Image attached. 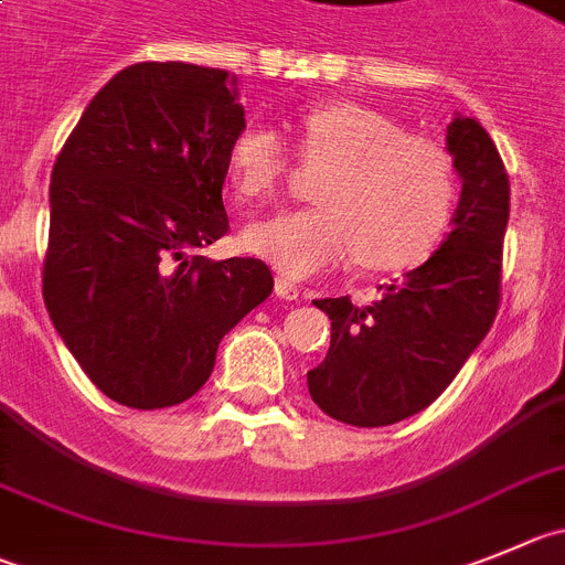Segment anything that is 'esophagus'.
<instances>
[{
    "label": "esophagus",
    "mask_w": 565,
    "mask_h": 565,
    "mask_svg": "<svg viewBox=\"0 0 565 565\" xmlns=\"http://www.w3.org/2000/svg\"><path fill=\"white\" fill-rule=\"evenodd\" d=\"M276 295H278V298H284V300H298L300 289L295 287V284L289 281V278L278 276V278H276Z\"/></svg>",
    "instance_id": "1"
}]
</instances>
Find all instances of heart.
Wrapping results in <instances>:
<instances>
[{
	"label": "heart",
	"instance_id": "heart-1",
	"mask_svg": "<svg viewBox=\"0 0 565 565\" xmlns=\"http://www.w3.org/2000/svg\"><path fill=\"white\" fill-rule=\"evenodd\" d=\"M295 152L329 167L312 209L247 225L242 247L289 278H309L360 256L373 273L413 270L435 253L457 203L455 161L437 141L356 103L309 108L295 122ZM228 183L245 203L270 200L289 170V150L267 125L247 122L225 156Z\"/></svg>",
	"mask_w": 565,
	"mask_h": 565
}]
</instances>
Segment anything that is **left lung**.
<instances>
[{
	"instance_id": "left-lung-1",
	"label": "left lung",
	"mask_w": 565,
	"mask_h": 565,
	"mask_svg": "<svg viewBox=\"0 0 565 565\" xmlns=\"http://www.w3.org/2000/svg\"><path fill=\"white\" fill-rule=\"evenodd\" d=\"M462 178L455 231L371 307L320 298L331 345L307 373L312 402L351 426H390L429 407L484 340L502 300L510 181L482 125L457 116L446 136Z\"/></svg>"
}]
</instances>
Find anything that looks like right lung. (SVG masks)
I'll return each instance as SVG.
<instances>
[{"mask_svg":"<svg viewBox=\"0 0 565 565\" xmlns=\"http://www.w3.org/2000/svg\"><path fill=\"white\" fill-rule=\"evenodd\" d=\"M242 125L231 72L145 61L99 88L57 152L46 312L122 407L192 398L220 340L273 292L262 258L198 256L228 234L225 156Z\"/></svg>","mask_w":565,"mask_h":565,"instance_id":"add662e5","label":"right lung"}]
</instances>
